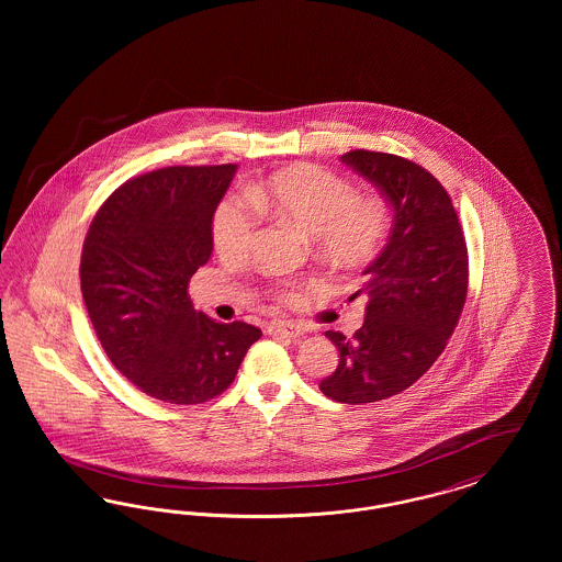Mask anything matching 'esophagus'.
Segmentation results:
<instances>
[{"label": "esophagus", "instance_id": "1", "mask_svg": "<svg viewBox=\"0 0 562 562\" xmlns=\"http://www.w3.org/2000/svg\"><path fill=\"white\" fill-rule=\"evenodd\" d=\"M269 335L273 337H289V339H296V337H303V328L294 322H271L268 324Z\"/></svg>", "mask_w": 562, "mask_h": 562}]
</instances>
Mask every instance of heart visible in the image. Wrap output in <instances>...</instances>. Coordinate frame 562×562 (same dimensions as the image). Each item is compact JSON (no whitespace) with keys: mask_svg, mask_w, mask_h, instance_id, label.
<instances>
[{"mask_svg":"<svg viewBox=\"0 0 562 562\" xmlns=\"http://www.w3.org/2000/svg\"><path fill=\"white\" fill-rule=\"evenodd\" d=\"M266 213L291 221L312 234L322 259L356 268L369 261L385 240L390 213L383 200L362 198L348 179L314 164L278 170L248 195H227L213 216V241L225 259H241L252 248ZM296 286L280 289L282 301H293Z\"/></svg>","mask_w":562,"mask_h":562,"instance_id":"heart-1","label":"heart"}]
</instances>
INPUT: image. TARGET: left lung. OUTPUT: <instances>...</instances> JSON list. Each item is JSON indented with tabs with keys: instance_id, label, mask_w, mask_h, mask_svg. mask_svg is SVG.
I'll return each instance as SVG.
<instances>
[{
	"instance_id": "8db88e82",
	"label": "left lung",
	"mask_w": 562,
	"mask_h": 562,
	"mask_svg": "<svg viewBox=\"0 0 562 562\" xmlns=\"http://www.w3.org/2000/svg\"><path fill=\"white\" fill-rule=\"evenodd\" d=\"M341 160L394 209L390 240L353 294L369 299L364 324L351 337L326 330L339 367L322 379V394L367 404L411 387L447 348L468 294V246L451 195L424 166L367 149Z\"/></svg>"
}]
</instances>
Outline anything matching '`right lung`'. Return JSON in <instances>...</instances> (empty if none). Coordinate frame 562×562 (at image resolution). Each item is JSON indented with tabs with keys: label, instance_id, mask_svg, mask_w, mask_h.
<instances>
[{
	"label": "right lung",
	"instance_id": "1",
	"mask_svg": "<svg viewBox=\"0 0 562 562\" xmlns=\"http://www.w3.org/2000/svg\"><path fill=\"white\" fill-rule=\"evenodd\" d=\"M236 164L168 166L115 189L81 248L83 303L113 367L156 401L223 394L261 330L213 321L189 299L211 259L213 216Z\"/></svg>",
	"mask_w": 562,
	"mask_h": 562
}]
</instances>
